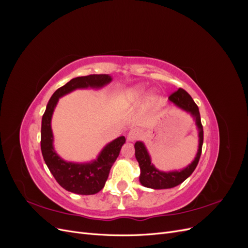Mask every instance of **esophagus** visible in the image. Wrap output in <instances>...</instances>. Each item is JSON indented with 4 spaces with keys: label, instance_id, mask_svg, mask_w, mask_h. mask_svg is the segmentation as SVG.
Instances as JSON below:
<instances>
[{
    "label": "esophagus",
    "instance_id": "obj_1",
    "mask_svg": "<svg viewBox=\"0 0 248 248\" xmlns=\"http://www.w3.org/2000/svg\"><path fill=\"white\" fill-rule=\"evenodd\" d=\"M140 138V131L138 129H132L127 134V140L133 141Z\"/></svg>",
    "mask_w": 248,
    "mask_h": 248
}]
</instances>
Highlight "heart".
I'll list each match as a JSON object with an SVG mask.
<instances>
[{
    "label": "heart",
    "instance_id": "obj_1",
    "mask_svg": "<svg viewBox=\"0 0 248 248\" xmlns=\"http://www.w3.org/2000/svg\"><path fill=\"white\" fill-rule=\"evenodd\" d=\"M142 95V89L141 88H137L134 89L133 91H131L128 95V99L130 101H136L140 98V96Z\"/></svg>",
    "mask_w": 248,
    "mask_h": 248
}]
</instances>
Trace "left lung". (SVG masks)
Segmentation results:
<instances>
[{"instance_id":"obj_1","label":"left lung","mask_w":248,"mask_h":248,"mask_svg":"<svg viewBox=\"0 0 248 248\" xmlns=\"http://www.w3.org/2000/svg\"><path fill=\"white\" fill-rule=\"evenodd\" d=\"M169 99L175 103L177 107L181 108L182 109L190 112L196 119L197 125L199 127V137H200V144L199 150L197 153V157L194 160L189 164L188 167L180 171H169L164 172L160 171L151 163V159L147 152V149L141 141H137L134 148H136V158L139 161L140 168V181L145 187L153 189H166L171 188L179 184H181L183 181L188 178L193 170H196L200 157L202 154V140H204V131H202V125L201 122V116L199 108L191 98V96L187 93L185 90L182 88L178 89V91L174 92L170 95Z\"/></svg>"}]
</instances>
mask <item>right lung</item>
Returning <instances> with one entry per match:
<instances>
[{
	"label": "right lung",
	"instance_id": "right-lung-1",
	"mask_svg": "<svg viewBox=\"0 0 248 248\" xmlns=\"http://www.w3.org/2000/svg\"><path fill=\"white\" fill-rule=\"evenodd\" d=\"M111 78L108 74H90L72 78L52 94L41 123V152L43 159L57 182L64 189L78 194H94L100 191L106 184L112 164L119 156L125 138L120 137L109 142L101 151L97 160L92 163H71L60 158L52 147L50 120L60 97L78 88H100L108 84Z\"/></svg>",
	"mask_w": 248,
	"mask_h": 248
}]
</instances>
